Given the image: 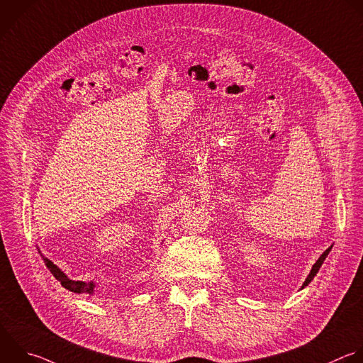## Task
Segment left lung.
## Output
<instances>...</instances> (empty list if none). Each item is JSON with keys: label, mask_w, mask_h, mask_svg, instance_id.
Here are the masks:
<instances>
[{"label": "left lung", "mask_w": 363, "mask_h": 363, "mask_svg": "<svg viewBox=\"0 0 363 363\" xmlns=\"http://www.w3.org/2000/svg\"><path fill=\"white\" fill-rule=\"evenodd\" d=\"M330 250H332V247H330V248H328V250H326V251H325V252H323V254H322V255H320V258H319V259H318V261H316V264H315V265H313V267H312V271H311V274H309V275H308V278H306V281H305V282H303V285H302V288H305V286H306V285H308V284H309V282H311V281H312V279H313V278H315V275H316V274H318V271H319V268H320V267H322V264H323V261H325V258H326V257H328V254H329V252H330Z\"/></svg>", "instance_id": "obj_1"}]
</instances>
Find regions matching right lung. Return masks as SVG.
Here are the masks:
<instances>
[{"label":"right lung","mask_w":363,"mask_h":363,"mask_svg":"<svg viewBox=\"0 0 363 363\" xmlns=\"http://www.w3.org/2000/svg\"><path fill=\"white\" fill-rule=\"evenodd\" d=\"M47 268L51 271V274L55 277V279H58L61 282V285L64 288H67L68 291L71 292H75V294H94V288H95V284L92 281L89 282H82V281H72L69 279L58 267H55L50 259H47L45 257H43Z\"/></svg>","instance_id":"right-lung-1"}]
</instances>
